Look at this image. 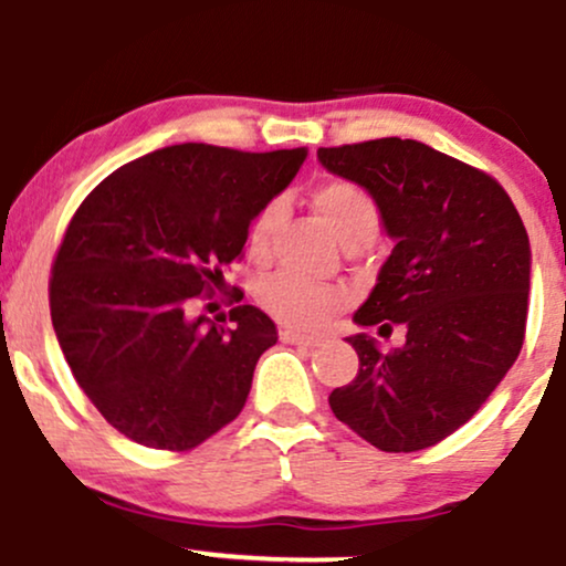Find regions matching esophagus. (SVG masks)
I'll return each instance as SVG.
<instances>
[{
    "label": "esophagus",
    "instance_id": "34e87169",
    "mask_svg": "<svg viewBox=\"0 0 566 566\" xmlns=\"http://www.w3.org/2000/svg\"><path fill=\"white\" fill-rule=\"evenodd\" d=\"M279 340L290 343V346H305V348H314V346H319V343H322L319 337L295 333V329H282V333H279Z\"/></svg>",
    "mask_w": 566,
    "mask_h": 566
}]
</instances>
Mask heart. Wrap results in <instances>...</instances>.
I'll return each mask as SVG.
<instances>
[{
  "instance_id": "heart-1",
  "label": "heart",
  "mask_w": 566,
  "mask_h": 566,
  "mask_svg": "<svg viewBox=\"0 0 566 566\" xmlns=\"http://www.w3.org/2000/svg\"><path fill=\"white\" fill-rule=\"evenodd\" d=\"M311 205L319 212L333 237L343 247L369 244L380 231V210L375 199L365 188L350 180H327L311 191ZM284 218V201L271 199L252 218L250 231H247V247L255 258L269 252L271 239ZM258 303L269 311L271 316L292 327L316 329L329 322L335 311L346 305L348 295L340 287H327L316 284L295 271H276V274L263 276L258 282Z\"/></svg>"
}]
</instances>
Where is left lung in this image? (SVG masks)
Listing matches in <instances>:
<instances>
[{"label": "left lung", "mask_w": 566, "mask_h": 566, "mask_svg": "<svg viewBox=\"0 0 566 566\" xmlns=\"http://www.w3.org/2000/svg\"><path fill=\"white\" fill-rule=\"evenodd\" d=\"M316 159L365 188L394 242L354 322L407 329L386 354L367 333L346 337L359 373L329 407L382 452L426 450L469 423L522 350L527 229L490 175L420 140L319 148Z\"/></svg>", "instance_id": "left-lung-1"}]
</instances>
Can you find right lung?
Here are the masks:
<instances>
[{"mask_svg": "<svg viewBox=\"0 0 566 566\" xmlns=\"http://www.w3.org/2000/svg\"><path fill=\"white\" fill-rule=\"evenodd\" d=\"M305 157L180 143L119 167L82 201L53 263L50 316L80 388L127 439L191 450L242 412L274 322L237 305L226 327L188 305L226 282L255 212Z\"/></svg>", "mask_w": 566, "mask_h": 566, "instance_id": "obj_1", "label": "right lung"}]
</instances>
